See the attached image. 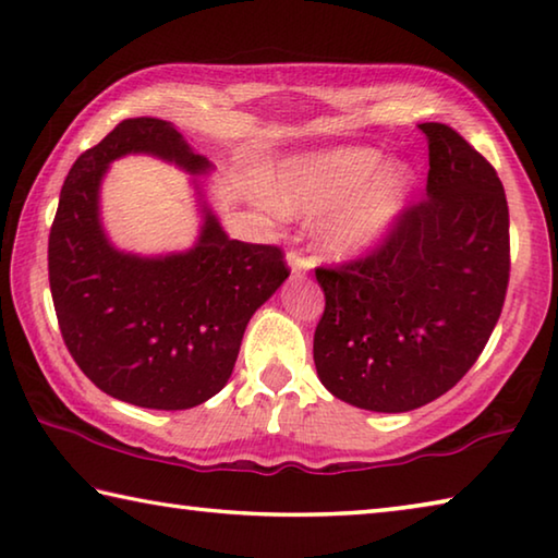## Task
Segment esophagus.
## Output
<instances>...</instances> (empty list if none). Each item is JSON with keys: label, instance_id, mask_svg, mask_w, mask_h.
<instances>
[{"label": "esophagus", "instance_id": "1", "mask_svg": "<svg viewBox=\"0 0 558 558\" xmlns=\"http://www.w3.org/2000/svg\"><path fill=\"white\" fill-rule=\"evenodd\" d=\"M288 266L292 270V276H305V272L313 268V258L305 256L302 251H290L288 253Z\"/></svg>", "mask_w": 558, "mask_h": 558}]
</instances>
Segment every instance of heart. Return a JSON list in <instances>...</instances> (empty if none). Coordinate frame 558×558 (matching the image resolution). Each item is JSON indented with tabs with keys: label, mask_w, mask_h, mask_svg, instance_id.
<instances>
[{
	"label": "heart",
	"mask_w": 558,
	"mask_h": 558,
	"mask_svg": "<svg viewBox=\"0 0 558 558\" xmlns=\"http://www.w3.org/2000/svg\"><path fill=\"white\" fill-rule=\"evenodd\" d=\"M413 172L386 165L366 147L290 157L268 179V199L300 219L327 216L323 241L335 253H362L391 229L409 204Z\"/></svg>",
	"instance_id": "obj_1"
}]
</instances>
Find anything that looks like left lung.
<instances>
[{"label":"left lung","mask_w":558,"mask_h":558,"mask_svg":"<svg viewBox=\"0 0 558 558\" xmlns=\"http://www.w3.org/2000/svg\"><path fill=\"white\" fill-rule=\"evenodd\" d=\"M428 184L366 256L315 268V366L356 409L401 413L450 391L483 354L509 282V209L495 167L442 122Z\"/></svg>","instance_id":"8db88e82"}]
</instances>
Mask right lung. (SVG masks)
Here are the masks:
<instances>
[{
    "label": "right lung",
    "mask_w": 558,
    "mask_h": 558,
    "mask_svg": "<svg viewBox=\"0 0 558 558\" xmlns=\"http://www.w3.org/2000/svg\"><path fill=\"white\" fill-rule=\"evenodd\" d=\"M147 153L202 174L172 122L130 118L83 153L61 186L49 233V282L61 337L81 372L112 399L184 411L219 393L245 325L290 276L278 245L243 243L204 209L192 251L140 258L112 248L98 189L112 159Z\"/></svg>",
    "instance_id": "right-lung-1"
}]
</instances>
